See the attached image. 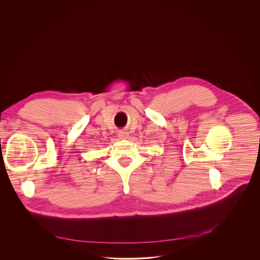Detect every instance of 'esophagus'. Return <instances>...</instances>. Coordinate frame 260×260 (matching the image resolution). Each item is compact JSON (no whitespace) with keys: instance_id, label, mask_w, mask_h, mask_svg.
Listing matches in <instances>:
<instances>
[{"instance_id":"esophagus-1","label":"esophagus","mask_w":260,"mask_h":260,"mask_svg":"<svg viewBox=\"0 0 260 260\" xmlns=\"http://www.w3.org/2000/svg\"><path fill=\"white\" fill-rule=\"evenodd\" d=\"M128 136H129L128 133L125 132V131H121V132L118 133V137H119L120 139H127Z\"/></svg>"}]
</instances>
